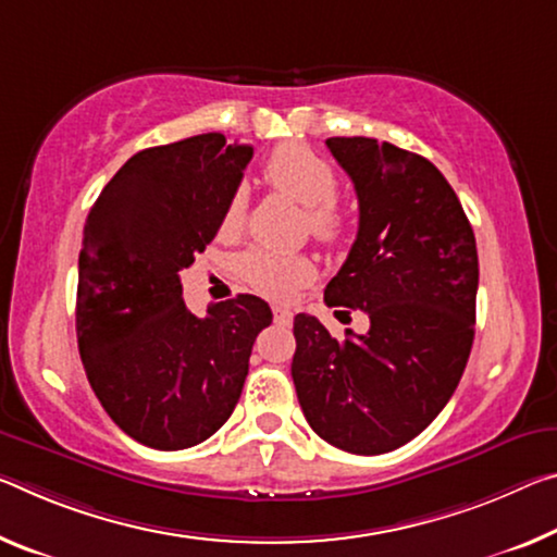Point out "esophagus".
I'll return each mask as SVG.
<instances>
[{"label":"esophagus","instance_id":"34e87169","mask_svg":"<svg viewBox=\"0 0 557 557\" xmlns=\"http://www.w3.org/2000/svg\"><path fill=\"white\" fill-rule=\"evenodd\" d=\"M272 314H275V322L277 324H289V322H293V312H289L287 307H272Z\"/></svg>","mask_w":557,"mask_h":557}]
</instances>
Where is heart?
I'll return each mask as SVG.
<instances>
[{
    "mask_svg": "<svg viewBox=\"0 0 557 557\" xmlns=\"http://www.w3.org/2000/svg\"><path fill=\"white\" fill-rule=\"evenodd\" d=\"M262 178L270 188H275L282 196L295 200L305 210V225L320 243H337L347 231V218L337 206L339 178L337 171L317 156L312 148L302 144L277 146L270 153L268 163L262 168ZM245 215L243 196L237 193L223 210L220 218V231L235 233L240 231ZM243 277L250 282L262 295L285 299L295 289L305 287L314 277V264L305 255L272 252V250H247L240 262Z\"/></svg>",
    "mask_w": 557,
    "mask_h": 557,
    "instance_id": "heart-1",
    "label": "heart"
}]
</instances>
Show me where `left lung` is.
I'll return each mask as SVG.
<instances>
[{
	"label": "left lung",
	"mask_w": 557,
	"mask_h": 557,
	"mask_svg": "<svg viewBox=\"0 0 557 557\" xmlns=\"http://www.w3.org/2000/svg\"><path fill=\"white\" fill-rule=\"evenodd\" d=\"M326 148L355 183L359 231L324 302L361 310L369 332L334 339L317 317L297 314L293 379L317 436L376 456L419 436L461 382L479 252L454 188L426 158L364 136L326 138Z\"/></svg>",
	"instance_id": "1"
}]
</instances>
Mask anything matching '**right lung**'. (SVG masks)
Returning a JSON list of instances; mask_svg holds the SVG:
<instances>
[{
  "mask_svg": "<svg viewBox=\"0 0 557 557\" xmlns=\"http://www.w3.org/2000/svg\"><path fill=\"white\" fill-rule=\"evenodd\" d=\"M252 146L200 134L138 151L96 198L78 252V351L113 423L158 451L210 438L240 399L264 299L196 317L181 270L213 240Z\"/></svg>",
  "mask_w": 557,
  "mask_h": 557,
  "instance_id": "add662e5",
  "label": "right lung"
}]
</instances>
